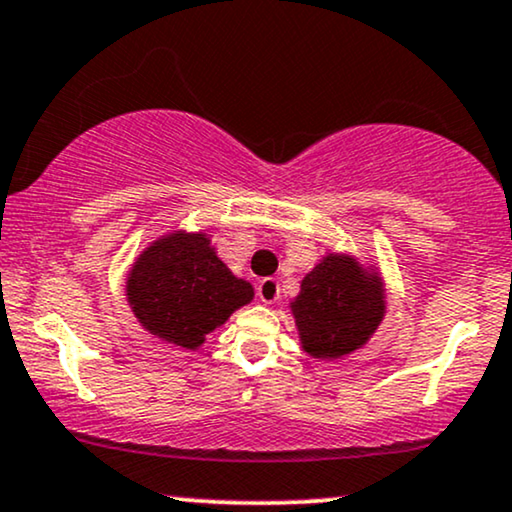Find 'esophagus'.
Here are the masks:
<instances>
[{
  "instance_id": "esophagus-1",
  "label": "esophagus",
  "mask_w": 512,
  "mask_h": 512,
  "mask_svg": "<svg viewBox=\"0 0 512 512\" xmlns=\"http://www.w3.org/2000/svg\"><path fill=\"white\" fill-rule=\"evenodd\" d=\"M278 295H281V288H278L276 278H262L260 286H257V297H260L264 304H274L278 300Z\"/></svg>"
}]
</instances>
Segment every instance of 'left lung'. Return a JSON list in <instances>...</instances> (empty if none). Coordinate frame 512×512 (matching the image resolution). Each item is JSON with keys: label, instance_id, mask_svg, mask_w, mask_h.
Here are the masks:
<instances>
[{"label": "left lung", "instance_id": "1", "mask_svg": "<svg viewBox=\"0 0 512 512\" xmlns=\"http://www.w3.org/2000/svg\"><path fill=\"white\" fill-rule=\"evenodd\" d=\"M304 354L319 361L366 347L387 314V288L375 260L328 250L288 302Z\"/></svg>", "mask_w": 512, "mask_h": 512}]
</instances>
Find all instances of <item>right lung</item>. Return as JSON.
<instances>
[{"label": "right lung", "instance_id": "obj_1", "mask_svg": "<svg viewBox=\"0 0 512 512\" xmlns=\"http://www.w3.org/2000/svg\"><path fill=\"white\" fill-rule=\"evenodd\" d=\"M125 295L146 333L196 352L208 333L252 302L255 288L219 260L208 231L174 229L134 257Z\"/></svg>", "mask_w": 512, "mask_h": 512}]
</instances>
